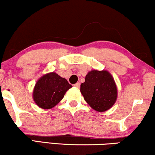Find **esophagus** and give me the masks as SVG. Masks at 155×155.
<instances>
[{"instance_id": "esophagus-1", "label": "esophagus", "mask_w": 155, "mask_h": 155, "mask_svg": "<svg viewBox=\"0 0 155 155\" xmlns=\"http://www.w3.org/2000/svg\"><path fill=\"white\" fill-rule=\"evenodd\" d=\"M74 86L75 87H78V88H79L80 86H81V83H77L76 84H74Z\"/></svg>"}]
</instances>
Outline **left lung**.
<instances>
[{"label": "left lung", "mask_w": 155, "mask_h": 155, "mask_svg": "<svg viewBox=\"0 0 155 155\" xmlns=\"http://www.w3.org/2000/svg\"><path fill=\"white\" fill-rule=\"evenodd\" d=\"M81 92L87 104L98 112L110 109L118 96L115 81L107 70H93L87 72L85 82L81 85Z\"/></svg>", "instance_id": "8db88e82"}]
</instances>
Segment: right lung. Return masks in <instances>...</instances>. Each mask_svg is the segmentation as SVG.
I'll return each mask as SVG.
<instances>
[{
  "label": "right lung",
  "instance_id": "right-lung-1",
  "mask_svg": "<svg viewBox=\"0 0 155 155\" xmlns=\"http://www.w3.org/2000/svg\"><path fill=\"white\" fill-rule=\"evenodd\" d=\"M72 86L65 78L51 72L41 76L35 84L33 100L39 108L50 109L60 102Z\"/></svg>",
  "mask_w": 155,
  "mask_h": 155
}]
</instances>
